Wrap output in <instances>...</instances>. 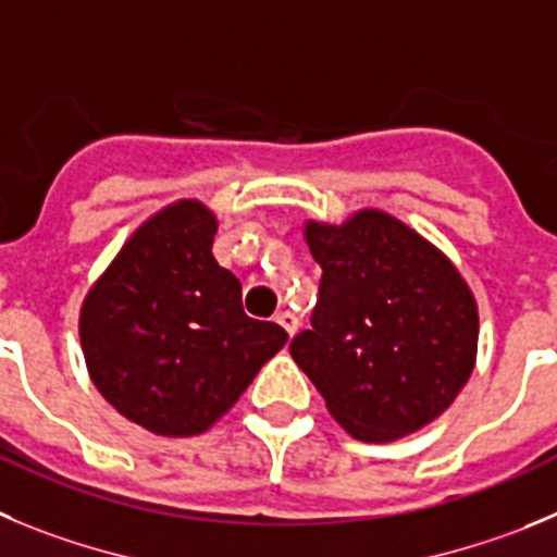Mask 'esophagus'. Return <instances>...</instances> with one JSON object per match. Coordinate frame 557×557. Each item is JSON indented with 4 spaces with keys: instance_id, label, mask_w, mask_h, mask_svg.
I'll return each mask as SVG.
<instances>
[{
    "instance_id": "obj_1",
    "label": "esophagus",
    "mask_w": 557,
    "mask_h": 557,
    "mask_svg": "<svg viewBox=\"0 0 557 557\" xmlns=\"http://www.w3.org/2000/svg\"><path fill=\"white\" fill-rule=\"evenodd\" d=\"M277 324H280V327H283L288 335H294V333H297V330H299L297 313H290V310H280V313H277Z\"/></svg>"
}]
</instances>
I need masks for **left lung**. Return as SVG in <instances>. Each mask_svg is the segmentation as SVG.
Wrapping results in <instances>:
<instances>
[{"instance_id":"obj_1","label":"left lung","mask_w":557,"mask_h":557,"mask_svg":"<svg viewBox=\"0 0 557 557\" xmlns=\"http://www.w3.org/2000/svg\"><path fill=\"white\" fill-rule=\"evenodd\" d=\"M322 267L310 330L290 358L358 441L416 433L453 405L474 369L478 305L458 269L388 213L310 222Z\"/></svg>"}]
</instances>
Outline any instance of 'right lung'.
<instances>
[{
	"mask_svg": "<svg viewBox=\"0 0 557 557\" xmlns=\"http://www.w3.org/2000/svg\"><path fill=\"white\" fill-rule=\"evenodd\" d=\"M213 235L216 216L202 202L160 210L135 230L79 313L99 394L158 435L208 430L288 341L280 324L244 313L242 283L210 252Z\"/></svg>",
	"mask_w": 557,
	"mask_h": 557,
	"instance_id": "right-lung-1",
	"label": "right lung"
}]
</instances>
